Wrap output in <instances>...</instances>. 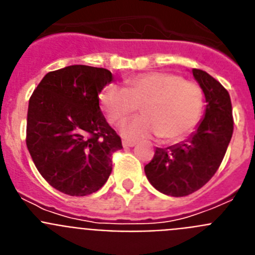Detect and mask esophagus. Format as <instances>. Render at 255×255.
<instances>
[{"instance_id": "1", "label": "esophagus", "mask_w": 255, "mask_h": 255, "mask_svg": "<svg viewBox=\"0 0 255 255\" xmlns=\"http://www.w3.org/2000/svg\"><path fill=\"white\" fill-rule=\"evenodd\" d=\"M135 141H130V140H123V145L124 148H129V147H134Z\"/></svg>"}]
</instances>
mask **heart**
I'll return each mask as SVG.
<instances>
[{"instance_id":"heart-1","label":"heart","mask_w":255,"mask_h":255,"mask_svg":"<svg viewBox=\"0 0 255 255\" xmlns=\"http://www.w3.org/2000/svg\"><path fill=\"white\" fill-rule=\"evenodd\" d=\"M203 91L195 82L171 73H148L126 79L125 89L107 85L100 102L107 120L120 125L138 107L143 116L123 126L124 136L138 140L157 134L161 140L181 138L198 124L203 111Z\"/></svg>"}]
</instances>
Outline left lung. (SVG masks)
I'll use <instances>...</instances> for the list:
<instances>
[{
  "label": "left lung",
  "instance_id": "obj_1",
  "mask_svg": "<svg viewBox=\"0 0 255 255\" xmlns=\"http://www.w3.org/2000/svg\"><path fill=\"white\" fill-rule=\"evenodd\" d=\"M193 76L206 97L203 120L186 140L157 148L144 167L153 188L171 197H185L206 185L220 167L234 131L229 92L203 70L193 69Z\"/></svg>",
  "mask_w": 255,
  "mask_h": 255
}]
</instances>
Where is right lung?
<instances>
[{
  "instance_id": "1",
  "label": "right lung",
  "mask_w": 255,
  "mask_h": 255,
  "mask_svg": "<svg viewBox=\"0 0 255 255\" xmlns=\"http://www.w3.org/2000/svg\"><path fill=\"white\" fill-rule=\"evenodd\" d=\"M110 70L71 65L47 74L29 100L26 147L35 167L56 190L84 197L100 190L112 171L120 136L100 108Z\"/></svg>"
}]
</instances>
